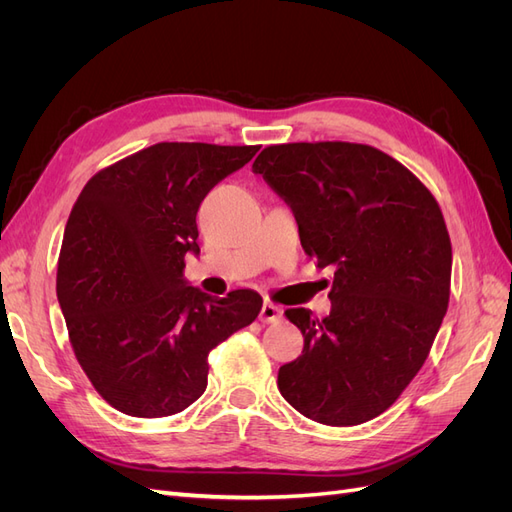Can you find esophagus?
<instances>
[{
  "label": "esophagus",
  "instance_id": "obj_1",
  "mask_svg": "<svg viewBox=\"0 0 512 512\" xmlns=\"http://www.w3.org/2000/svg\"><path fill=\"white\" fill-rule=\"evenodd\" d=\"M282 318V309L273 305V303H265L260 309V322H277Z\"/></svg>",
  "mask_w": 512,
  "mask_h": 512
}]
</instances>
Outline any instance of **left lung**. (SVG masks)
Returning a JSON list of instances; mask_svg holds the SVG:
<instances>
[{
    "label": "left lung",
    "instance_id": "1",
    "mask_svg": "<svg viewBox=\"0 0 512 512\" xmlns=\"http://www.w3.org/2000/svg\"><path fill=\"white\" fill-rule=\"evenodd\" d=\"M252 170L292 209L305 254L335 267L329 316L286 309L305 342L280 367V393L322 425L371 421L423 367L446 314L453 250L438 200L369 145H271Z\"/></svg>",
    "mask_w": 512,
    "mask_h": 512
}]
</instances>
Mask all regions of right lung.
Instances as JSON below:
<instances>
[{"label":"right lung","mask_w":512,"mask_h":512,"mask_svg":"<svg viewBox=\"0 0 512 512\" xmlns=\"http://www.w3.org/2000/svg\"><path fill=\"white\" fill-rule=\"evenodd\" d=\"M258 145L158 143L91 177L61 241L57 299L70 344L115 410L160 418L205 393L209 352L252 324L254 290L215 299L183 277L196 213Z\"/></svg>","instance_id":"right-lung-1"}]
</instances>
